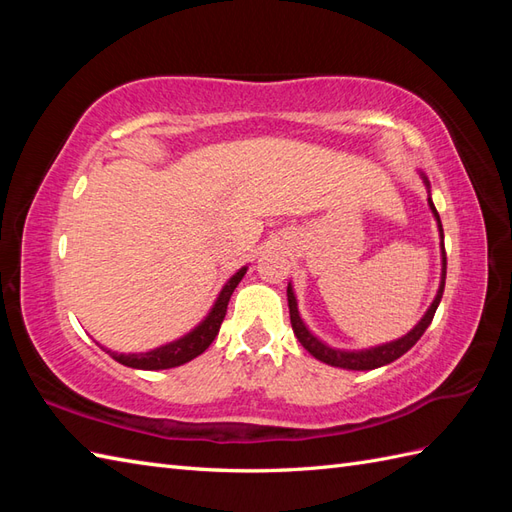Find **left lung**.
<instances>
[{"mask_svg": "<svg viewBox=\"0 0 512 512\" xmlns=\"http://www.w3.org/2000/svg\"><path fill=\"white\" fill-rule=\"evenodd\" d=\"M420 178L424 182V187H427L429 193V209L433 213V220L438 224V233H440V253H442V273H440V286L436 297H433L431 306L427 308V312L422 314V319L413 325V328L405 334L400 336L396 341H389V343H380L374 347H365V350H339V347H332L325 341H321L317 334H314L306 321L301 319L299 314V303H297V295H295V288H292V281H288V308H290V323H292V330H295L299 343L306 347V350L317 358V361L325 363V365H332V367H341V369H354V372H365V369H376V367H383L391 361H396L405 352H409L413 345L418 343L420 336L424 334V330L429 328L431 321H433V314H436L438 306H440V299H442V292H444V279H447V255H444V233H442V222H440V215L436 211V206H433L431 200V184L429 178L424 176L420 171Z\"/></svg>", "mask_w": 512, "mask_h": 512, "instance_id": "1", "label": "left lung"}]
</instances>
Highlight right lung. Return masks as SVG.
Here are the masks:
<instances>
[{
    "instance_id": "obj_1",
    "label": "right lung",
    "mask_w": 512,
    "mask_h": 512,
    "mask_svg": "<svg viewBox=\"0 0 512 512\" xmlns=\"http://www.w3.org/2000/svg\"><path fill=\"white\" fill-rule=\"evenodd\" d=\"M246 270H248V266H242L235 275L226 279V284L222 286L220 292H217V297L213 301L211 310L206 312V317L198 325H195L193 330H189L187 334H182L180 339L169 341V343L160 345V347H154V350H149V352L118 354V352L107 350V347H103V350L110 354L114 361H118L125 367L151 369V372H154V369H169V367H178V365L193 361L195 356H200L206 350V347L213 343L217 332H220V325L224 321L228 301H231L233 290L237 288L239 281H242V277L246 275Z\"/></svg>"
}]
</instances>
